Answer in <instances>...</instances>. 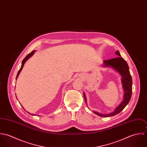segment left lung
<instances>
[{
  "instance_id": "obj_1",
  "label": "left lung",
  "mask_w": 147,
  "mask_h": 147,
  "mask_svg": "<svg viewBox=\"0 0 147 147\" xmlns=\"http://www.w3.org/2000/svg\"><path fill=\"white\" fill-rule=\"evenodd\" d=\"M115 54L119 56L117 58H112L110 59L104 61V66H110L117 70L122 76V84L123 89L125 90V95H124V100L122 102V103L119 105L115 110V111L110 113L109 114L104 115L100 114L97 112H94L96 114L103 117H108L111 116H114L116 114L119 113L127 105L131 99L132 95V78L130 75V72L129 71V68L126 61L121 57L120 53L118 51L115 52ZM84 94V100L86 102V97L85 94Z\"/></svg>"
}]
</instances>
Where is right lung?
<instances>
[{
  "label": "right lung",
  "instance_id": "right-lung-1",
  "mask_svg": "<svg viewBox=\"0 0 147 147\" xmlns=\"http://www.w3.org/2000/svg\"><path fill=\"white\" fill-rule=\"evenodd\" d=\"M34 52H35V51H32L30 53H29V54H28L26 57H25V58L22 60V65H21V68H20V69H19V72H18V75H17V76H16V79L18 78V76H19V74L20 73V72H21V69H22V68H23V66H24V63L30 57H32L33 55V54L34 53Z\"/></svg>",
  "mask_w": 147,
  "mask_h": 147
}]
</instances>
